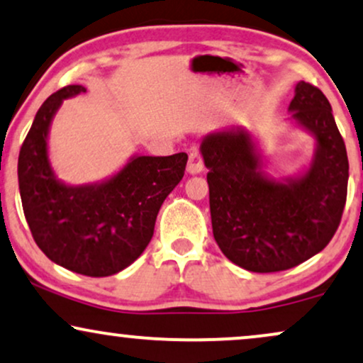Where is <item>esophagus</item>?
Instances as JSON below:
<instances>
[{"instance_id": "1", "label": "esophagus", "mask_w": 363, "mask_h": 363, "mask_svg": "<svg viewBox=\"0 0 363 363\" xmlns=\"http://www.w3.org/2000/svg\"><path fill=\"white\" fill-rule=\"evenodd\" d=\"M203 169H204L203 157H201V154L197 152V150H192L189 154V162H187V172L194 176V174L203 172Z\"/></svg>"}]
</instances>
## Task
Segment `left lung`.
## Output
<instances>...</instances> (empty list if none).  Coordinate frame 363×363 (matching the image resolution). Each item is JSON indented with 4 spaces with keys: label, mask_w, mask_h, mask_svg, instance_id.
I'll return each mask as SVG.
<instances>
[{
    "label": "left lung",
    "mask_w": 363,
    "mask_h": 363,
    "mask_svg": "<svg viewBox=\"0 0 363 363\" xmlns=\"http://www.w3.org/2000/svg\"><path fill=\"white\" fill-rule=\"evenodd\" d=\"M288 112L293 125L315 139L310 164L293 176L268 172L258 140L245 127L219 128L201 142L214 240L247 272H283L320 253L345 208L347 149L327 97L298 82Z\"/></svg>",
    "instance_id": "8db88e82"
}]
</instances>
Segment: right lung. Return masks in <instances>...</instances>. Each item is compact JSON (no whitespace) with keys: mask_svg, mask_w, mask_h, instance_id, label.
I'll use <instances>...</instances> for the list:
<instances>
[{"mask_svg":"<svg viewBox=\"0 0 363 363\" xmlns=\"http://www.w3.org/2000/svg\"><path fill=\"white\" fill-rule=\"evenodd\" d=\"M84 91L68 85L45 100L21 145L18 182L40 250L70 272L100 278L122 272L144 253L160 206L184 176L187 154H135L104 181L65 184L48 157L50 127L63 100Z\"/></svg>","mask_w":363,"mask_h":363,"instance_id":"add662e5","label":"right lung"}]
</instances>
